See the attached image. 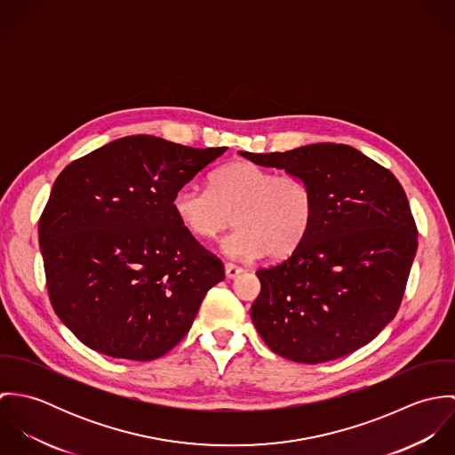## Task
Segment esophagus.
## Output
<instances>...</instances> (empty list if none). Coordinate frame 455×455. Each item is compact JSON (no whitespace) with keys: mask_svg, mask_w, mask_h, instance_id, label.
Returning a JSON list of instances; mask_svg holds the SVG:
<instances>
[{"mask_svg":"<svg viewBox=\"0 0 455 455\" xmlns=\"http://www.w3.org/2000/svg\"><path fill=\"white\" fill-rule=\"evenodd\" d=\"M224 267H226V276L228 278H236L240 273H243V269L240 266L233 264V262H226Z\"/></svg>","mask_w":455,"mask_h":455,"instance_id":"obj_1","label":"esophagus"}]
</instances>
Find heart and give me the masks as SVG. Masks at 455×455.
Segmentation results:
<instances>
[{"instance_id":"obj_1","label":"heart","mask_w":455,"mask_h":455,"mask_svg":"<svg viewBox=\"0 0 455 455\" xmlns=\"http://www.w3.org/2000/svg\"><path fill=\"white\" fill-rule=\"evenodd\" d=\"M173 212L189 235L204 242L217 240L235 217L238 229L224 242V252L235 259H285L312 228L315 197L299 175L235 161L212 173L208 189L182 188Z\"/></svg>"}]
</instances>
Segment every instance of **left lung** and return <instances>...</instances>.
Masks as SVG:
<instances>
[{
  "mask_svg": "<svg viewBox=\"0 0 455 455\" xmlns=\"http://www.w3.org/2000/svg\"><path fill=\"white\" fill-rule=\"evenodd\" d=\"M305 179L315 215L303 243L262 267L251 317L264 343L317 364L370 343L397 314L417 252V226L397 179L357 148L314 143L287 152H240Z\"/></svg>",
  "mask_w": 455,
  "mask_h": 455,
  "instance_id": "obj_1",
  "label": "left lung"
}]
</instances>
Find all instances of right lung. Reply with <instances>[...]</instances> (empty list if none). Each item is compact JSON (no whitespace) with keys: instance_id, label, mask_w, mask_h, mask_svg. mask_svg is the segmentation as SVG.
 Wrapping results in <instances>:
<instances>
[{"instance_id":"1","label":"right lung","mask_w":455,"mask_h":455,"mask_svg":"<svg viewBox=\"0 0 455 455\" xmlns=\"http://www.w3.org/2000/svg\"><path fill=\"white\" fill-rule=\"evenodd\" d=\"M226 150L134 134L60 173L38 238L52 308L84 345L152 361L188 334L224 264L180 226L173 197Z\"/></svg>"}]
</instances>
